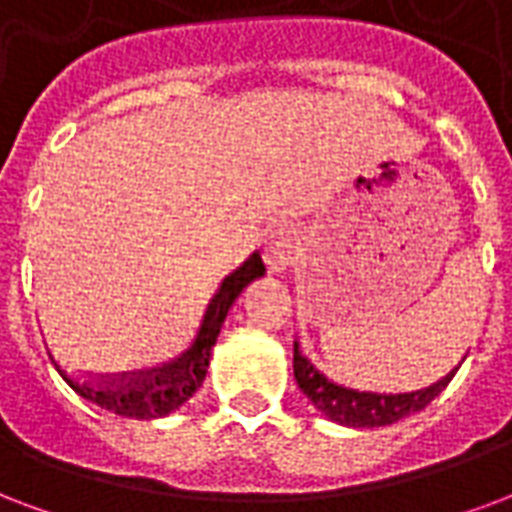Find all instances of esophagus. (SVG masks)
Listing matches in <instances>:
<instances>
[{
    "label": "esophagus",
    "mask_w": 512,
    "mask_h": 512,
    "mask_svg": "<svg viewBox=\"0 0 512 512\" xmlns=\"http://www.w3.org/2000/svg\"><path fill=\"white\" fill-rule=\"evenodd\" d=\"M297 251H299L297 237H294L291 232H286V229H280V232H270L267 237H264L261 256H264V261H267L270 272H283L294 264Z\"/></svg>",
    "instance_id": "obj_1"
}]
</instances>
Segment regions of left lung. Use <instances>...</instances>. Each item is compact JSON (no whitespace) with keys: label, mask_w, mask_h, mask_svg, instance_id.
Wrapping results in <instances>:
<instances>
[{"label":"left lung","mask_w":512,"mask_h":512,"mask_svg":"<svg viewBox=\"0 0 512 512\" xmlns=\"http://www.w3.org/2000/svg\"><path fill=\"white\" fill-rule=\"evenodd\" d=\"M456 372V370H453ZM445 375L429 388L410 391V394H375V391H359L334 383L299 351V343H294V378L310 402H313L329 421H337L353 429H372V426L397 424L399 418L424 410L440 391H443L453 378Z\"/></svg>","instance_id":"left-lung-1"}]
</instances>
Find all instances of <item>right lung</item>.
Masks as SVG:
<instances>
[{
  "instance_id": "right-lung-1",
  "label": "right lung",
  "mask_w": 512,
  "mask_h": 512,
  "mask_svg": "<svg viewBox=\"0 0 512 512\" xmlns=\"http://www.w3.org/2000/svg\"><path fill=\"white\" fill-rule=\"evenodd\" d=\"M261 275H264V261H261L259 253H253L240 270H234L218 286L178 356L161 361L159 367L80 380L72 372L64 370L56 359H53V364L59 367L61 378L67 380L80 397L94 402L102 410H110L115 416L137 418V421L169 416L172 410H178L183 402L197 394V388L202 386L207 375V367H210V351H213L215 337L224 326L229 307L234 305V299L240 297L242 288Z\"/></svg>"
}]
</instances>
